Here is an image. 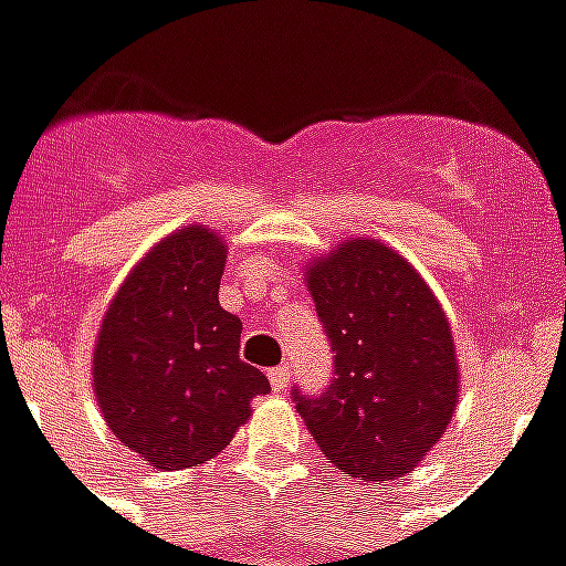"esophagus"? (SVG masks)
<instances>
[{
    "label": "esophagus",
    "instance_id": "esophagus-1",
    "mask_svg": "<svg viewBox=\"0 0 566 566\" xmlns=\"http://www.w3.org/2000/svg\"><path fill=\"white\" fill-rule=\"evenodd\" d=\"M287 381H291V367L287 364H282V367H272L270 369V385L272 391H287Z\"/></svg>",
    "mask_w": 566,
    "mask_h": 566
}]
</instances>
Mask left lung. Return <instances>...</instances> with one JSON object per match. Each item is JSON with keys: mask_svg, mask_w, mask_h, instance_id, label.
Wrapping results in <instances>:
<instances>
[{"mask_svg": "<svg viewBox=\"0 0 566 566\" xmlns=\"http://www.w3.org/2000/svg\"><path fill=\"white\" fill-rule=\"evenodd\" d=\"M336 379L296 412L336 470L388 482L449 430L461 369L451 324L416 266L379 239H345L306 266Z\"/></svg>", "mask_w": 566, "mask_h": 566, "instance_id": "1", "label": "left lung"}]
</instances>
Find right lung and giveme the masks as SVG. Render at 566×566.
I'll return each instance as SVG.
<instances>
[{
    "instance_id": "1",
    "label": "right lung",
    "mask_w": 566,
    "mask_h": 566,
    "mask_svg": "<svg viewBox=\"0 0 566 566\" xmlns=\"http://www.w3.org/2000/svg\"><path fill=\"white\" fill-rule=\"evenodd\" d=\"M227 245L206 223L163 235L129 270L93 345V394L154 470L211 461L270 379L239 357L242 321L218 303Z\"/></svg>"
}]
</instances>
